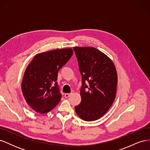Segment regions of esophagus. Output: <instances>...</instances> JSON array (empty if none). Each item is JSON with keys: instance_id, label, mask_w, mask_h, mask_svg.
Here are the masks:
<instances>
[{"instance_id": "esophagus-1", "label": "esophagus", "mask_w": 150, "mask_h": 150, "mask_svg": "<svg viewBox=\"0 0 150 150\" xmlns=\"http://www.w3.org/2000/svg\"><path fill=\"white\" fill-rule=\"evenodd\" d=\"M70 96H71V94H69V93H66V94H64V97L66 98H69Z\"/></svg>"}]
</instances>
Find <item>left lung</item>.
<instances>
[{"mask_svg":"<svg viewBox=\"0 0 150 150\" xmlns=\"http://www.w3.org/2000/svg\"><path fill=\"white\" fill-rule=\"evenodd\" d=\"M73 49L82 76L81 102L75 106V111L84 121L97 120L115 101L117 83L115 66L106 54L96 48L74 47Z\"/></svg>","mask_w":150,"mask_h":150,"instance_id":"obj_1","label":"left lung"}]
</instances>
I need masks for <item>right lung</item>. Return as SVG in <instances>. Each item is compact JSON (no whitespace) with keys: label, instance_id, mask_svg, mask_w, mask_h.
<instances>
[{"label":"right lung","instance_id":"1","mask_svg":"<svg viewBox=\"0 0 150 150\" xmlns=\"http://www.w3.org/2000/svg\"><path fill=\"white\" fill-rule=\"evenodd\" d=\"M73 54L72 49H55L36 55L27 67L22 82V94L37 112L46 113L59 103L61 94L57 73Z\"/></svg>","mask_w":150,"mask_h":150}]
</instances>
